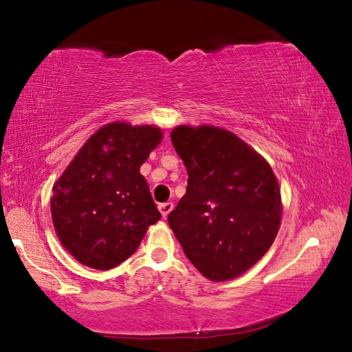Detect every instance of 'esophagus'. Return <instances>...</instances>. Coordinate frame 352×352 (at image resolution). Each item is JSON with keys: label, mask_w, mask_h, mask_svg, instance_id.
I'll list each match as a JSON object with an SVG mask.
<instances>
[{"label": "esophagus", "mask_w": 352, "mask_h": 352, "mask_svg": "<svg viewBox=\"0 0 352 352\" xmlns=\"http://www.w3.org/2000/svg\"><path fill=\"white\" fill-rule=\"evenodd\" d=\"M158 210L162 212L163 217H168V214L174 210V204L172 201H166V204H160L158 205Z\"/></svg>", "instance_id": "1"}]
</instances>
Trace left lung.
Returning a JSON list of instances; mask_svg holds the SVG:
<instances>
[{"mask_svg": "<svg viewBox=\"0 0 352 352\" xmlns=\"http://www.w3.org/2000/svg\"><path fill=\"white\" fill-rule=\"evenodd\" d=\"M170 140L186 166L188 188L169 226L205 278L241 276L269 252L281 225V190L270 164L219 127L178 126Z\"/></svg>", "mask_w": 352, "mask_h": 352, "instance_id": "obj_1", "label": "left lung"}]
</instances>
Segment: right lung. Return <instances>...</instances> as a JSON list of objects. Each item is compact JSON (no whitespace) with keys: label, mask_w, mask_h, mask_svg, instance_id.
<instances>
[{"label":"right lung","mask_w":352,"mask_h":352,"mask_svg":"<svg viewBox=\"0 0 352 352\" xmlns=\"http://www.w3.org/2000/svg\"><path fill=\"white\" fill-rule=\"evenodd\" d=\"M162 129L110 122L80 147L52 186L51 216L62 245L80 264L109 270L130 258L162 219L140 174Z\"/></svg>","instance_id":"add662e5"}]
</instances>
